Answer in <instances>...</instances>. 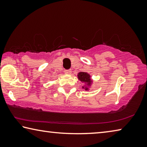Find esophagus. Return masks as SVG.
Returning <instances> with one entry per match:
<instances>
[{
    "instance_id": "esophagus-1",
    "label": "esophagus",
    "mask_w": 147,
    "mask_h": 147,
    "mask_svg": "<svg viewBox=\"0 0 147 147\" xmlns=\"http://www.w3.org/2000/svg\"><path fill=\"white\" fill-rule=\"evenodd\" d=\"M72 73V71L71 70H65V73L67 74H71Z\"/></svg>"
}]
</instances>
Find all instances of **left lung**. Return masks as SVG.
<instances>
[{"mask_svg":"<svg viewBox=\"0 0 147 147\" xmlns=\"http://www.w3.org/2000/svg\"><path fill=\"white\" fill-rule=\"evenodd\" d=\"M78 78L82 82H85L87 86L86 88L84 87H82V88H85L86 91H88L89 88L88 87L90 86L91 85V82L92 80H91V76L88 73H84V72H80V73L78 74Z\"/></svg>","mask_w":147,"mask_h":147,"instance_id":"obj_1","label":"left lung"}]
</instances>
